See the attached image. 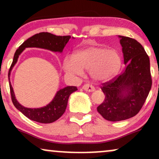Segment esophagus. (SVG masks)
I'll use <instances>...</instances> for the list:
<instances>
[{
	"label": "esophagus",
	"mask_w": 159,
	"mask_h": 159,
	"mask_svg": "<svg viewBox=\"0 0 159 159\" xmlns=\"http://www.w3.org/2000/svg\"><path fill=\"white\" fill-rule=\"evenodd\" d=\"M82 89H83L84 90L87 91V92H93V91L95 90V88H94L93 86L89 84H86L83 85Z\"/></svg>",
	"instance_id": "obj_1"
}]
</instances>
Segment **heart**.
I'll use <instances>...</instances> for the list:
<instances>
[{"label": "heart", "instance_id": "1", "mask_svg": "<svg viewBox=\"0 0 159 159\" xmlns=\"http://www.w3.org/2000/svg\"><path fill=\"white\" fill-rule=\"evenodd\" d=\"M121 57L117 51L102 46H90L81 49L63 59V69L66 73L81 75L83 69L90 70L92 78L96 81L110 79L119 70Z\"/></svg>", "mask_w": 159, "mask_h": 159}]
</instances>
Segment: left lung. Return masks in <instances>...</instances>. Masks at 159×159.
I'll list each match as a JSON object with an SVG mask.
<instances>
[{"label":"left lung","instance_id":"obj_1","mask_svg":"<svg viewBox=\"0 0 159 159\" xmlns=\"http://www.w3.org/2000/svg\"><path fill=\"white\" fill-rule=\"evenodd\" d=\"M125 68L101 87L105 96L97 111L105 120L117 122L133 117L143 107L152 87L149 58L137 40L119 36Z\"/></svg>","mask_w":159,"mask_h":159}]
</instances>
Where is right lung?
Instances as JSON below:
<instances>
[{
    "label": "right lung",
    "mask_w": 159,
    "mask_h": 159,
    "mask_svg": "<svg viewBox=\"0 0 159 159\" xmlns=\"http://www.w3.org/2000/svg\"><path fill=\"white\" fill-rule=\"evenodd\" d=\"M70 38V36H56L48 32L39 33L24 42L19 47V48L16 50L15 54H14L13 61L11 64L8 74L11 98H12L14 106L20 112L22 113L25 116H27V118L33 121L38 122L40 123H51L59 119L62 115L64 114L69 96L75 91L78 90V88L73 86H68V87L61 89L57 92L52 101L48 104L46 106L39 107V108L25 107L21 104H19L16 98L13 88L10 83V78L11 71L14 66L16 65V63H17L19 55L26 48H44L54 52L61 53Z\"/></svg>",
    "instance_id": "obj_1"
}]
</instances>
